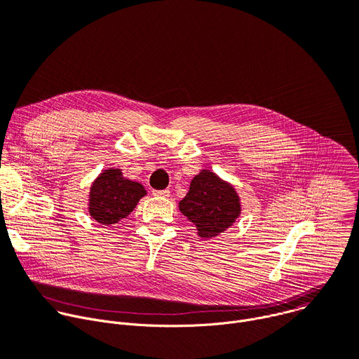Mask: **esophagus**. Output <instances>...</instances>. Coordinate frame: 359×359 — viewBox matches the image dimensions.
I'll return each instance as SVG.
<instances>
[{"instance_id":"34e87169","label":"esophagus","mask_w":359,"mask_h":359,"mask_svg":"<svg viewBox=\"0 0 359 359\" xmlns=\"http://www.w3.org/2000/svg\"><path fill=\"white\" fill-rule=\"evenodd\" d=\"M151 193H153V196H156V197H169L170 196V191L168 189H165V190H153Z\"/></svg>"}]
</instances>
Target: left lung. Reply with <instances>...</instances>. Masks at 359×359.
<instances>
[{"label": "left lung", "mask_w": 359, "mask_h": 359, "mask_svg": "<svg viewBox=\"0 0 359 359\" xmlns=\"http://www.w3.org/2000/svg\"><path fill=\"white\" fill-rule=\"evenodd\" d=\"M180 212L191 222L200 237H215L229 229L240 215L236 190L210 170H201L179 203Z\"/></svg>", "instance_id": "1"}]
</instances>
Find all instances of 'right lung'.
<instances>
[{
    "instance_id": "1",
    "label": "right lung",
    "mask_w": 359,
    "mask_h": 359,
    "mask_svg": "<svg viewBox=\"0 0 359 359\" xmlns=\"http://www.w3.org/2000/svg\"><path fill=\"white\" fill-rule=\"evenodd\" d=\"M144 194L143 186L123 179L119 169L105 170L90 187L89 215L104 226L115 224L130 215Z\"/></svg>"
}]
</instances>
